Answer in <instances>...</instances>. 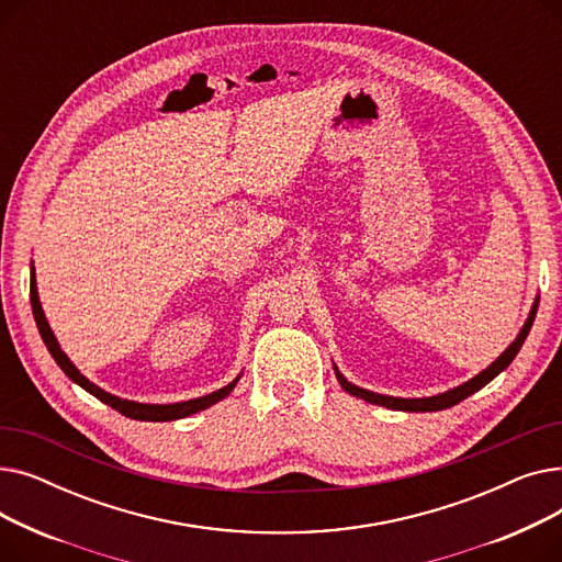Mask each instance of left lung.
<instances>
[{"label":"left lung","mask_w":562,"mask_h":562,"mask_svg":"<svg viewBox=\"0 0 562 562\" xmlns=\"http://www.w3.org/2000/svg\"><path fill=\"white\" fill-rule=\"evenodd\" d=\"M538 303H540V296H536V303H533V307H530L528 318H526V323L521 326L517 339H515L504 352H501V356H498L487 369H483L479 375H474L471 380L462 382V385H458V387H453V390H449V392H445V394L424 396V398L385 396V394H375V392H369V390H362V387H358V385H352V382H348V380L339 373V369L333 364L335 375H337V380H339V385L344 387V392H348V394H352V396H358V398H362V401H367V403H373V405H382V407H390V409H401V412H437V409L453 407V405H458L460 401H464L467 396H471L474 392L483 390L490 380H494L501 371L510 367V362L515 360V356L519 352L524 339H526L528 333H530V326H533L536 314H538Z\"/></svg>","instance_id":"8db88e82"}]
</instances>
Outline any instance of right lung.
<instances>
[{
	"mask_svg": "<svg viewBox=\"0 0 562 562\" xmlns=\"http://www.w3.org/2000/svg\"><path fill=\"white\" fill-rule=\"evenodd\" d=\"M32 310H34L36 326H38V333H41V337H43V341H45V346H47V350H49V356L56 360L58 367H61V371H64L72 382H77L79 387H83L88 394H93V396L100 398L102 403H106V405H111L113 409L121 412V415H125V417H130V419H136V422H175V419H184V417H189V415H195V412L206 409V407H212L214 403L223 401V398L236 387V382H239V378H241V373H239V375H236V378L229 382V385H225V387H221V390H216V392H212V394H206V396L191 398V401H182V403H168V405H159V403H136V401H127V398H121V396H113V394L100 390L98 385H93V382L88 380L86 375H81L79 369L70 362V358L61 350V346H58V341H56V337H54V333H52V328H49V323H47V318H45V312H43V307H41L34 266H32Z\"/></svg>",
	"mask_w": 562,
	"mask_h": 562,
	"instance_id": "add662e5",
	"label": "right lung"
}]
</instances>
